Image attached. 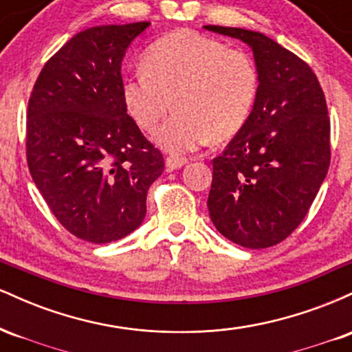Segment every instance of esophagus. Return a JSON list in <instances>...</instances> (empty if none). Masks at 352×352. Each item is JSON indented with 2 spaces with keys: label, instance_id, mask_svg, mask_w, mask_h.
Here are the masks:
<instances>
[{
  "label": "esophagus",
  "instance_id": "esophagus-1",
  "mask_svg": "<svg viewBox=\"0 0 352 352\" xmlns=\"http://www.w3.org/2000/svg\"><path fill=\"white\" fill-rule=\"evenodd\" d=\"M188 160L184 159V157H175V155H170L165 159V167H167L168 172H173V170H179V168L184 167V165H187Z\"/></svg>",
  "mask_w": 352,
  "mask_h": 352
}]
</instances>
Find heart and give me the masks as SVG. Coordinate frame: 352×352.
Instances as JSON below:
<instances>
[{"instance_id": "obj_1", "label": "heart", "mask_w": 352, "mask_h": 352, "mask_svg": "<svg viewBox=\"0 0 352 352\" xmlns=\"http://www.w3.org/2000/svg\"><path fill=\"white\" fill-rule=\"evenodd\" d=\"M258 89L252 56L195 31H177L153 43L144 66L124 79L122 100L137 125L152 132L173 99L177 114L155 140L164 151L187 153L238 134L252 116Z\"/></svg>"}]
</instances>
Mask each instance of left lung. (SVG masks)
<instances>
[{"mask_svg": "<svg viewBox=\"0 0 352 352\" xmlns=\"http://www.w3.org/2000/svg\"><path fill=\"white\" fill-rule=\"evenodd\" d=\"M248 44L260 89L248 122L213 159L207 207L223 236L268 248L301 223L329 168L324 92L305 60L258 31L204 26Z\"/></svg>", "mask_w": 352, "mask_h": 352, "instance_id": "1", "label": "left lung"}]
</instances>
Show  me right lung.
<instances>
[{
	"label": "right lung",
	"mask_w": 352,
	"mask_h": 352,
	"mask_svg": "<svg viewBox=\"0 0 352 352\" xmlns=\"http://www.w3.org/2000/svg\"><path fill=\"white\" fill-rule=\"evenodd\" d=\"M151 23L80 31L44 64L28 104V167L67 232L111 243L140 227L164 157L122 100L125 51Z\"/></svg>",
	"instance_id": "1"
}]
</instances>
